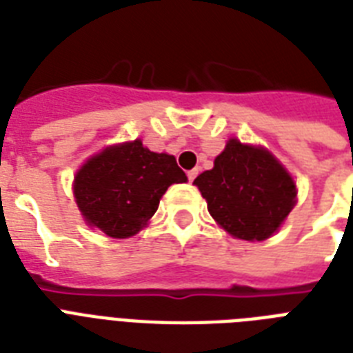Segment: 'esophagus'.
Here are the masks:
<instances>
[{
  "label": "esophagus",
  "instance_id": "34e87169",
  "mask_svg": "<svg viewBox=\"0 0 353 353\" xmlns=\"http://www.w3.org/2000/svg\"><path fill=\"white\" fill-rule=\"evenodd\" d=\"M198 174H199L198 168H194V170L188 172V174H187V176H188V181H194V179H196V177H198Z\"/></svg>",
  "mask_w": 353,
  "mask_h": 353
}]
</instances>
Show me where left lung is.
<instances>
[{
    "label": "left lung",
    "instance_id": "8db88e82",
    "mask_svg": "<svg viewBox=\"0 0 353 353\" xmlns=\"http://www.w3.org/2000/svg\"><path fill=\"white\" fill-rule=\"evenodd\" d=\"M194 185L207 199L210 216L229 234L249 241L273 234L296 198L295 183L273 155L236 139Z\"/></svg>",
    "mask_w": 353,
    "mask_h": 353
}]
</instances>
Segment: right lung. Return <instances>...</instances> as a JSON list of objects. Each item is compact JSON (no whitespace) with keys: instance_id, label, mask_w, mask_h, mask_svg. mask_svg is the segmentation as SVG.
Segmentation results:
<instances>
[{"instance_id":"1","label":"right lung","mask_w":353,"mask_h":353,"mask_svg":"<svg viewBox=\"0 0 353 353\" xmlns=\"http://www.w3.org/2000/svg\"><path fill=\"white\" fill-rule=\"evenodd\" d=\"M185 181L174 155L155 154L133 141L91 157L74 177V198L90 225L112 238H128L155 214L172 183Z\"/></svg>"}]
</instances>
